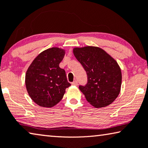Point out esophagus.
Here are the masks:
<instances>
[{
  "instance_id": "1",
  "label": "esophagus",
  "mask_w": 148,
  "mask_h": 148,
  "mask_svg": "<svg viewBox=\"0 0 148 148\" xmlns=\"http://www.w3.org/2000/svg\"><path fill=\"white\" fill-rule=\"evenodd\" d=\"M71 84L73 85H75V86H77V85H78V83H77V81H74L73 82H72L71 83Z\"/></svg>"
}]
</instances>
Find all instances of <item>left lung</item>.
Returning a JSON list of instances; mask_svg holds the SVG:
<instances>
[{
    "instance_id": "8db88e82",
    "label": "left lung",
    "mask_w": 148,
    "mask_h": 148,
    "mask_svg": "<svg viewBox=\"0 0 148 148\" xmlns=\"http://www.w3.org/2000/svg\"><path fill=\"white\" fill-rule=\"evenodd\" d=\"M73 54L87 73V84L79 88L87 101L97 108L114 101L120 93L122 79L117 61L97 47L74 48Z\"/></svg>"
}]
</instances>
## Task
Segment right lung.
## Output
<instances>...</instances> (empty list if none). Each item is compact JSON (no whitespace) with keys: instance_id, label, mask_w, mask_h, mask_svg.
I'll use <instances>...</instances> for the list:
<instances>
[{"instance_id":"1","label":"right lung","mask_w":148,"mask_h":148,"mask_svg":"<svg viewBox=\"0 0 148 148\" xmlns=\"http://www.w3.org/2000/svg\"><path fill=\"white\" fill-rule=\"evenodd\" d=\"M65 50L53 47L40 53L28 68L25 85L28 93L35 103L52 108L62 99L71 84L65 71L59 67Z\"/></svg>"}]
</instances>
